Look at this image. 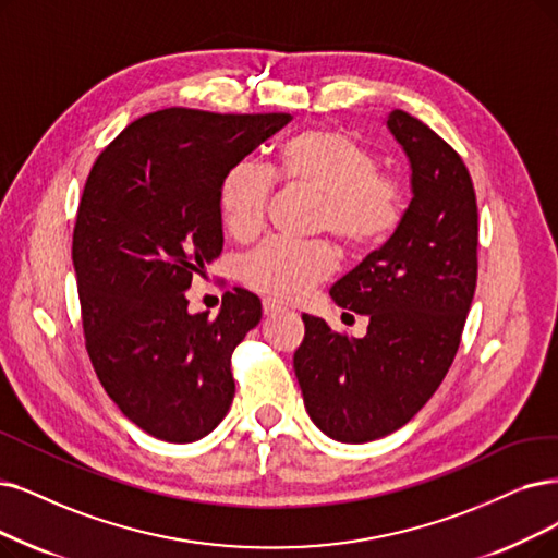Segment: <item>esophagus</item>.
Segmentation results:
<instances>
[{
  "mask_svg": "<svg viewBox=\"0 0 558 558\" xmlns=\"http://www.w3.org/2000/svg\"><path fill=\"white\" fill-rule=\"evenodd\" d=\"M279 311H283V304H279V302L272 300V298H265V300H263V314H265V316H275V314H279Z\"/></svg>",
  "mask_w": 558,
  "mask_h": 558,
  "instance_id": "obj_1",
  "label": "esophagus"
}]
</instances>
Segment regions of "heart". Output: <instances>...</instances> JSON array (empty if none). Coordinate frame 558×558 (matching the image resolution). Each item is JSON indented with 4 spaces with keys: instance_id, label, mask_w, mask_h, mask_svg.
I'll list each match as a JSON object with an SVG mask.
<instances>
[{
    "instance_id": "obj_1",
    "label": "heart",
    "mask_w": 558,
    "mask_h": 558,
    "mask_svg": "<svg viewBox=\"0 0 558 558\" xmlns=\"http://www.w3.org/2000/svg\"><path fill=\"white\" fill-rule=\"evenodd\" d=\"M277 171L288 185L323 198L318 229L337 235L350 252L385 242L403 219V190L377 171L371 148L345 130L314 128L279 148ZM272 175L254 162H235L219 183V213L235 240H252L265 225ZM337 270L329 242L267 240L242 258V281L275 300L304 298Z\"/></svg>"
}]
</instances>
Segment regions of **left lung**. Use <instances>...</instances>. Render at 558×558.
<instances>
[{
    "label": "left lung",
    "instance_id": "1",
    "mask_svg": "<svg viewBox=\"0 0 558 558\" xmlns=\"http://www.w3.org/2000/svg\"><path fill=\"white\" fill-rule=\"evenodd\" d=\"M393 140L412 169L398 229L331 286L341 308L368 316L364 339L302 316L293 366L311 421L331 439L391 435L428 403L449 373L476 291L478 210L460 155L426 123L393 109Z\"/></svg>",
    "mask_w": 558,
    "mask_h": 558
}]
</instances>
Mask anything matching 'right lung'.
<instances>
[{
  "mask_svg": "<svg viewBox=\"0 0 558 558\" xmlns=\"http://www.w3.org/2000/svg\"><path fill=\"white\" fill-rule=\"evenodd\" d=\"M291 114H213L185 107L130 123L86 178L73 265L86 352L107 396L144 433L190 444L227 416L231 354L260 320L233 288L215 318L185 291L225 247L219 183Z\"/></svg>",
  "mask_w": 558,
  "mask_h": 558,
  "instance_id": "1",
  "label": "right lung"
}]
</instances>
